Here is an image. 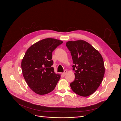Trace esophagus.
I'll return each mask as SVG.
<instances>
[{
  "instance_id": "34e87169",
  "label": "esophagus",
  "mask_w": 121,
  "mask_h": 121,
  "mask_svg": "<svg viewBox=\"0 0 121 121\" xmlns=\"http://www.w3.org/2000/svg\"><path fill=\"white\" fill-rule=\"evenodd\" d=\"M67 73V71L66 70H65V71H64V72L63 73V74L64 76H65V75H66Z\"/></svg>"
}]
</instances>
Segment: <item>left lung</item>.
Listing matches in <instances>:
<instances>
[{
    "label": "left lung",
    "mask_w": 121,
    "mask_h": 121,
    "mask_svg": "<svg viewBox=\"0 0 121 121\" xmlns=\"http://www.w3.org/2000/svg\"><path fill=\"white\" fill-rule=\"evenodd\" d=\"M66 45L70 51L75 70V78L70 83L77 94L87 97L93 94L100 85L105 73L103 58L99 52L84 40L68 41Z\"/></svg>",
    "instance_id": "obj_1"
}]
</instances>
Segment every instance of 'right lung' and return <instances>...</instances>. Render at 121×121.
<instances>
[{"label":"right lung","instance_id":"obj_1","mask_svg":"<svg viewBox=\"0 0 121 121\" xmlns=\"http://www.w3.org/2000/svg\"><path fill=\"white\" fill-rule=\"evenodd\" d=\"M62 41L46 38L31 45L22 59L23 76L30 88L35 93L43 95L52 91L60 78L52 67L53 51Z\"/></svg>","mask_w":121,"mask_h":121}]
</instances>
